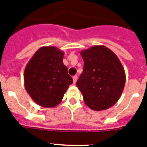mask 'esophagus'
<instances>
[{
	"mask_svg": "<svg viewBox=\"0 0 147 147\" xmlns=\"http://www.w3.org/2000/svg\"><path fill=\"white\" fill-rule=\"evenodd\" d=\"M73 80H74V83H76V81H77V76H73Z\"/></svg>",
	"mask_w": 147,
	"mask_h": 147,
	"instance_id": "esophagus-1",
	"label": "esophagus"
}]
</instances>
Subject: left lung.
<instances>
[{"mask_svg":"<svg viewBox=\"0 0 147 147\" xmlns=\"http://www.w3.org/2000/svg\"><path fill=\"white\" fill-rule=\"evenodd\" d=\"M83 71L76 82L85 104L93 110H104L116 104L125 83L122 63L113 51L102 45L80 52Z\"/></svg>","mask_w":147,"mask_h":147,"instance_id":"obj_1","label":"left lung"}]
</instances>
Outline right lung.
<instances>
[{"label":"right lung","mask_w":147,"mask_h":147,"mask_svg":"<svg viewBox=\"0 0 147 147\" xmlns=\"http://www.w3.org/2000/svg\"><path fill=\"white\" fill-rule=\"evenodd\" d=\"M64 52L55 47H43L25 67L24 83L27 92L43 107H55L62 100L73 79L63 63Z\"/></svg>","instance_id":"right-lung-1"}]
</instances>
